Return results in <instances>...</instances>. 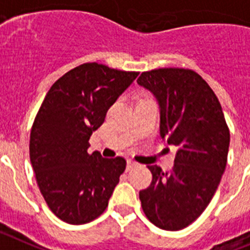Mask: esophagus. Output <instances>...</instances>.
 <instances>
[{
  "label": "esophagus",
  "mask_w": 250,
  "mask_h": 250,
  "mask_svg": "<svg viewBox=\"0 0 250 250\" xmlns=\"http://www.w3.org/2000/svg\"><path fill=\"white\" fill-rule=\"evenodd\" d=\"M136 166H137V162H134L133 160H131V158H129V160H127V171H131L132 168Z\"/></svg>",
  "instance_id": "obj_1"
}]
</instances>
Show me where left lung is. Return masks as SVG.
Masks as SVG:
<instances>
[{
  "instance_id": "8db88e82",
  "label": "left lung",
  "mask_w": 250,
  "mask_h": 250,
  "mask_svg": "<svg viewBox=\"0 0 250 250\" xmlns=\"http://www.w3.org/2000/svg\"><path fill=\"white\" fill-rule=\"evenodd\" d=\"M137 83L157 98L161 137L177 147L170 171L147 166L152 182L140 191L141 205L152 224L176 231L194 223L215 194L227 166L229 127L218 97L194 70L153 69Z\"/></svg>"
}]
</instances>
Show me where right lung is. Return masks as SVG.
Segmentation results:
<instances>
[{"mask_svg": "<svg viewBox=\"0 0 250 250\" xmlns=\"http://www.w3.org/2000/svg\"><path fill=\"white\" fill-rule=\"evenodd\" d=\"M137 75L85 62L56 80L41 103L30 133V161L47 206L68 224L101 216L125 172L123 157L89 153V138Z\"/></svg>", "mask_w": 250, "mask_h": 250, "instance_id": "right-lung-1", "label": "right lung"}]
</instances>
